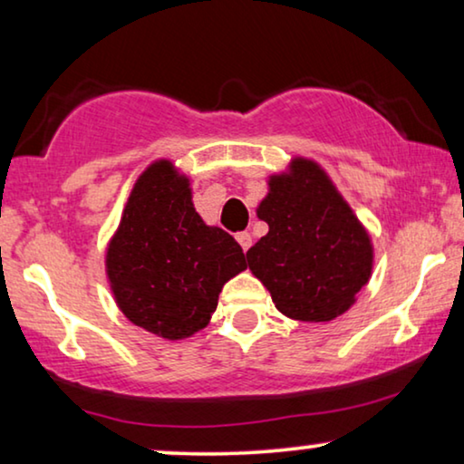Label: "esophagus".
<instances>
[{
    "mask_svg": "<svg viewBox=\"0 0 464 464\" xmlns=\"http://www.w3.org/2000/svg\"><path fill=\"white\" fill-rule=\"evenodd\" d=\"M237 240H238V245L243 246L245 253L249 251V246H251V234L249 232H238L237 234Z\"/></svg>",
    "mask_w": 464,
    "mask_h": 464,
    "instance_id": "34e87169",
    "label": "esophagus"
}]
</instances>
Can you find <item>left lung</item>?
Wrapping results in <instances>:
<instances>
[{"mask_svg":"<svg viewBox=\"0 0 464 464\" xmlns=\"http://www.w3.org/2000/svg\"><path fill=\"white\" fill-rule=\"evenodd\" d=\"M268 234L246 251L272 302L295 321H332L346 313L372 272V245L351 207L310 160L272 177L257 208Z\"/></svg>","mask_w":464,"mask_h":464,"instance_id":"left-lung-1","label":"left lung"}]
</instances>
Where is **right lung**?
<instances>
[{"instance_id":"add662e5","label":"right lung","mask_w":464,"mask_h":464,"mask_svg":"<svg viewBox=\"0 0 464 464\" xmlns=\"http://www.w3.org/2000/svg\"><path fill=\"white\" fill-rule=\"evenodd\" d=\"M245 268L240 245L200 219L188 179L170 162L139 177L107 249V276L126 319L160 338H188L207 327L224 283Z\"/></svg>"}]
</instances>
